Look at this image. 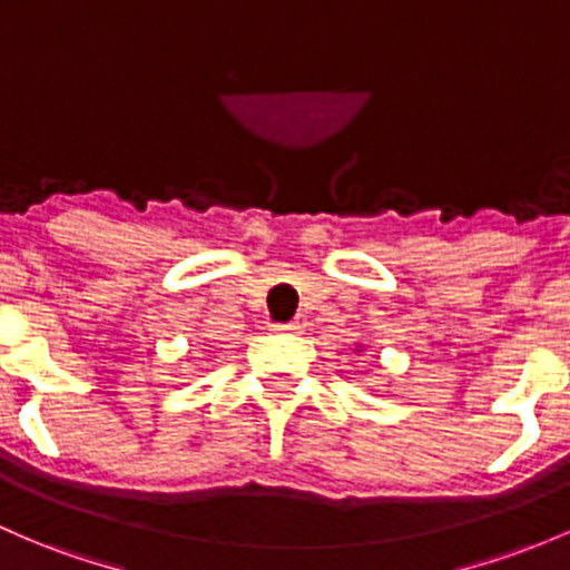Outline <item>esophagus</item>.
Here are the masks:
<instances>
[{
    "instance_id": "1",
    "label": "esophagus",
    "mask_w": 570,
    "mask_h": 570,
    "mask_svg": "<svg viewBox=\"0 0 570 570\" xmlns=\"http://www.w3.org/2000/svg\"><path fill=\"white\" fill-rule=\"evenodd\" d=\"M268 332H274V334H304V321L274 323V326H268Z\"/></svg>"
}]
</instances>
